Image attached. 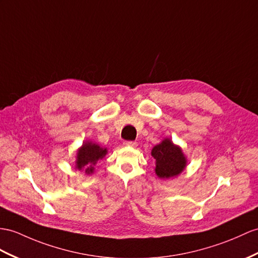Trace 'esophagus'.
Returning <instances> with one entry per match:
<instances>
[{
	"mask_svg": "<svg viewBox=\"0 0 258 258\" xmlns=\"http://www.w3.org/2000/svg\"><path fill=\"white\" fill-rule=\"evenodd\" d=\"M137 142L136 141H123V146L125 147H137Z\"/></svg>",
	"mask_w": 258,
	"mask_h": 258,
	"instance_id": "1",
	"label": "esophagus"
}]
</instances>
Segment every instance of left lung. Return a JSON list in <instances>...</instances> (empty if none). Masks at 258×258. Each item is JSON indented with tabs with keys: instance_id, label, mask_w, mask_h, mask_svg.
I'll list each match as a JSON object with an SVG mask.
<instances>
[{
	"instance_id": "obj_1",
	"label": "left lung",
	"mask_w": 258,
	"mask_h": 258,
	"mask_svg": "<svg viewBox=\"0 0 258 258\" xmlns=\"http://www.w3.org/2000/svg\"><path fill=\"white\" fill-rule=\"evenodd\" d=\"M151 153L156 161L155 173L160 178L176 176L186 166V159L181 150L169 139L155 146Z\"/></svg>"
}]
</instances>
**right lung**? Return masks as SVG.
I'll return each mask as SVG.
<instances>
[{
    "mask_svg": "<svg viewBox=\"0 0 258 258\" xmlns=\"http://www.w3.org/2000/svg\"><path fill=\"white\" fill-rule=\"evenodd\" d=\"M107 153V150L104 148H100L98 144L86 142L83 144L79 152L77 158V167L79 169L86 168L85 173L91 174L94 171V165L99 159H103Z\"/></svg>",
    "mask_w": 258,
    "mask_h": 258,
    "instance_id": "add662e5",
    "label": "right lung"
}]
</instances>
